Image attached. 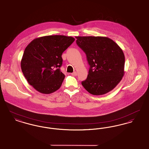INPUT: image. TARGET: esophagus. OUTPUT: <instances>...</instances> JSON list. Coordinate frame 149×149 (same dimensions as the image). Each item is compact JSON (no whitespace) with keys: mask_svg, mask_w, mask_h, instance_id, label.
Returning a JSON list of instances; mask_svg holds the SVG:
<instances>
[{"mask_svg":"<svg viewBox=\"0 0 149 149\" xmlns=\"http://www.w3.org/2000/svg\"><path fill=\"white\" fill-rule=\"evenodd\" d=\"M71 75H72V76H74V77H76L77 75V72H76V71H74V72H73L72 73H71Z\"/></svg>","mask_w":149,"mask_h":149,"instance_id":"obj_1","label":"esophagus"}]
</instances>
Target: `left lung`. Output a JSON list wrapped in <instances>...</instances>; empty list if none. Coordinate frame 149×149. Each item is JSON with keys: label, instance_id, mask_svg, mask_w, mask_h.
<instances>
[{"label": "left lung", "instance_id": "1", "mask_svg": "<svg viewBox=\"0 0 149 149\" xmlns=\"http://www.w3.org/2000/svg\"><path fill=\"white\" fill-rule=\"evenodd\" d=\"M78 46L86 54L90 66L86 79L81 82L91 94L99 95L111 91L124 75L125 55L120 46L106 37L78 36Z\"/></svg>", "mask_w": 149, "mask_h": 149}]
</instances>
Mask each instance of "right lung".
<instances>
[{
  "mask_svg": "<svg viewBox=\"0 0 149 149\" xmlns=\"http://www.w3.org/2000/svg\"><path fill=\"white\" fill-rule=\"evenodd\" d=\"M74 41L70 36H46L29 43L24 51L21 66L28 83L36 91L50 94L60 88L65 78L60 70L61 55Z\"/></svg>",
  "mask_w": 149,
  "mask_h": 149,
  "instance_id": "obj_1",
  "label": "right lung"
}]
</instances>
